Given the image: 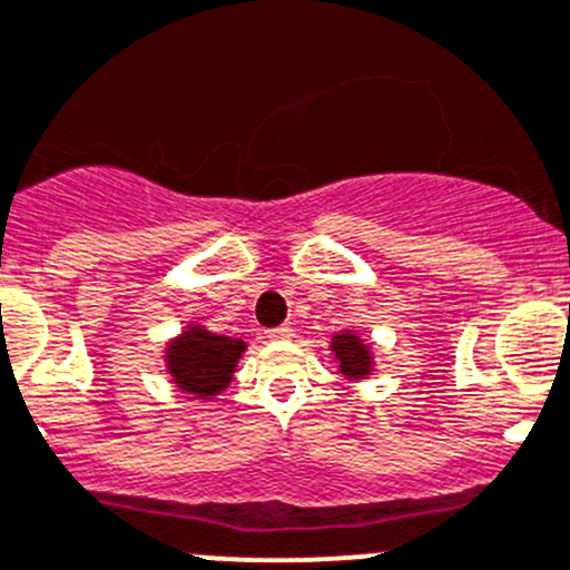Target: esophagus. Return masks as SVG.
<instances>
[{
	"mask_svg": "<svg viewBox=\"0 0 570 570\" xmlns=\"http://www.w3.org/2000/svg\"><path fill=\"white\" fill-rule=\"evenodd\" d=\"M289 336H292L289 325H278V328L267 331V340H289Z\"/></svg>",
	"mask_w": 570,
	"mask_h": 570,
	"instance_id": "1",
	"label": "esophagus"
}]
</instances>
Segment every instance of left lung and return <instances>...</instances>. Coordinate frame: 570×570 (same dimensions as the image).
Masks as SVG:
<instances>
[{
    "label": "left lung",
    "instance_id": "obj_1",
    "mask_svg": "<svg viewBox=\"0 0 570 570\" xmlns=\"http://www.w3.org/2000/svg\"><path fill=\"white\" fill-rule=\"evenodd\" d=\"M331 347H334L336 358H340L342 373L351 375V379H358V375L367 373V367H370L367 347H364L356 336L340 334L334 342H331Z\"/></svg>",
    "mask_w": 570,
    "mask_h": 570
}]
</instances>
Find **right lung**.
Here are the masks:
<instances>
[{
  "mask_svg": "<svg viewBox=\"0 0 570 570\" xmlns=\"http://www.w3.org/2000/svg\"><path fill=\"white\" fill-rule=\"evenodd\" d=\"M242 351H245L242 340L191 328L169 347V373L175 375L180 390L214 395V392L225 390Z\"/></svg>",
  "mask_w": 570,
  "mask_h": 570,
  "instance_id": "add662e5",
  "label": "right lung"
}]
</instances>
